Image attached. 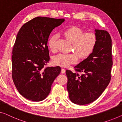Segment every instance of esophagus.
Returning <instances> with one entry per match:
<instances>
[{
	"label": "esophagus",
	"instance_id": "1",
	"mask_svg": "<svg viewBox=\"0 0 122 122\" xmlns=\"http://www.w3.org/2000/svg\"><path fill=\"white\" fill-rule=\"evenodd\" d=\"M65 72H66V70H65L64 68H62L61 69V73H64Z\"/></svg>",
	"mask_w": 122,
	"mask_h": 122
}]
</instances>
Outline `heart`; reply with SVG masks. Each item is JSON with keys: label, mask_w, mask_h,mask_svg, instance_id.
<instances>
[{"label": "heart", "mask_w": 122, "mask_h": 122, "mask_svg": "<svg viewBox=\"0 0 122 122\" xmlns=\"http://www.w3.org/2000/svg\"><path fill=\"white\" fill-rule=\"evenodd\" d=\"M84 32L82 29L77 26L70 27L63 32L65 37L72 43V49L77 52L81 59L88 57L93 52L97 43V37L95 33ZM57 38V35H53L48 40V45L52 52L56 51ZM77 54L74 52L60 53L54 56L52 62L56 66L67 67L77 62L78 59Z\"/></svg>", "instance_id": "b5f03b06"}]
</instances>
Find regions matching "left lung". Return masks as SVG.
I'll return each instance as SVG.
<instances>
[{"instance_id": "8db88e82", "label": "left lung", "mask_w": 122, "mask_h": 122, "mask_svg": "<svg viewBox=\"0 0 122 122\" xmlns=\"http://www.w3.org/2000/svg\"><path fill=\"white\" fill-rule=\"evenodd\" d=\"M97 43L93 52L74 68L77 72L66 70L67 89L73 103L86 105L94 101L108 86L113 65L112 39L104 30H95Z\"/></svg>"}]
</instances>
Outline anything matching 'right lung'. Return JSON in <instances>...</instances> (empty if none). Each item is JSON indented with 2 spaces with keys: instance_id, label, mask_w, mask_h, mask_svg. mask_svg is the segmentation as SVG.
I'll list each match as a JSON object with an SVG mask.
<instances>
[{
  "instance_id": "obj_1",
  "label": "right lung",
  "mask_w": 122,
  "mask_h": 122,
  "mask_svg": "<svg viewBox=\"0 0 122 122\" xmlns=\"http://www.w3.org/2000/svg\"><path fill=\"white\" fill-rule=\"evenodd\" d=\"M64 19L37 17L25 23L16 36L12 55V77L21 95L33 101H41L49 94L61 67L44 66L50 60L49 37Z\"/></svg>"
}]
</instances>
